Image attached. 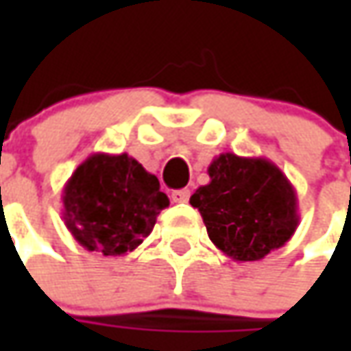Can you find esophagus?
Segmentation results:
<instances>
[{"instance_id":"esophagus-1","label":"esophagus","mask_w":351,"mask_h":351,"mask_svg":"<svg viewBox=\"0 0 351 351\" xmlns=\"http://www.w3.org/2000/svg\"><path fill=\"white\" fill-rule=\"evenodd\" d=\"M189 195H191L189 189H176V191L171 193V201H173V203H185V201H189Z\"/></svg>"}]
</instances>
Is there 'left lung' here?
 I'll return each mask as SVG.
<instances>
[{"label": "left lung", "mask_w": 351, "mask_h": 351, "mask_svg": "<svg viewBox=\"0 0 351 351\" xmlns=\"http://www.w3.org/2000/svg\"><path fill=\"white\" fill-rule=\"evenodd\" d=\"M207 171L210 182L189 203L223 254L234 262H258L289 242L299 226L297 191L274 162L224 152Z\"/></svg>", "instance_id": "left-lung-1"}]
</instances>
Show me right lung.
Returning a JSON list of instances; mask_svg holds the SVG:
<instances>
[{
    "mask_svg": "<svg viewBox=\"0 0 351 351\" xmlns=\"http://www.w3.org/2000/svg\"><path fill=\"white\" fill-rule=\"evenodd\" d=\"M62 219L75 242L103 256H125L152 232L169 205L160 182L128 154L88 156L62 189Z\"/></svg>",
    "mask_w": 351,
    "mask_h": 351,
    "instance_id": "right-lung-1",
    "label": "right lung"
}]
</instances>
